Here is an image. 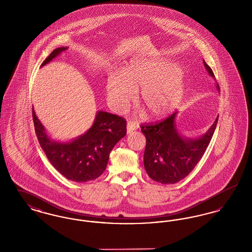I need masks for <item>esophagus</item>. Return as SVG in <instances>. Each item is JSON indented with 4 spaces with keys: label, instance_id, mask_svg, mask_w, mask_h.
<instances>
[{
    "label": "esophagus",
    "instance_id": "obj_1",
    "mask_svg": "<svg viewBox=\"0 0 252 252\" xmlns=\"http://www.w3.org/2000/svg\"><path fill=\"white\" fill-rule=\"evenodd\" d=\"M137 128V125L135 122L133 121H128L127 122V125H126V130L127 133H131L133 130H135Z\"/></svg>",
    "mask_w": 252,
    "mask_h": 252
}]
</instances>
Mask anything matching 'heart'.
Listing matches in <instances>:
<instances>
[{
	"label": "heart",
	"mask_w": 252,
	"mask_h": 252,
	"mask_svg": "<svg viewBox=\"0 0 252 252\" xmlns=\"http://www.w3.org/2000/svg\"><path fill=\"white\" fill-rule=\"evenodd\" d=\"M179 67L170 61L136 59L125 67L122 76L108 77L106 91L109 105L123 111L140 90L138 101L150 118L171 113L180 103L185 90Z\"/></svg>",
	"instance_id": "heart-1"
}]
</instances>
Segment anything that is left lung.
I'll return each instance as SVG.
<instances>
[{"label":"left lung","mask_w":252,"mask_h":252,"mask_svg":"<svg viewBox=\"0 0 252 252\" xmlns=\"http://www.w3.org/2000/svg\"><path fill=\"white\" fill-rule=\"evenodd\" d=\"M209 74L215 77L204 61ZM217 89L219 86L217 84ZM174 112L164 120L142 125L146 139L144 168L150 179L162 184H174L187 177L198 163L215 133L218 117L206 134L198 139L183 138L176 128Z\"/></svg>","instance_id":"1"}]
</instances>
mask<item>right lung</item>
<instances>
[{"instance_id": "add662e5", "label": "right lung", "mask_w": 252, "mask_h": 252, "mask_svg": "<svg viewBox=\"0 0 252 252\" xmlns=\"http://www.w3.org/2000/svg\"><path fill=\"white\" fill-rule=\"evenodd\" d=\"M67 47L55 49L41 66L47 64ZM35 132L50 162L66 179L86 182L99 178L106 170L109 153L126 134V121L116 114L98 111L93 126L69 143L52 141L32 109Z\"/></svg>"}]
</instances>
